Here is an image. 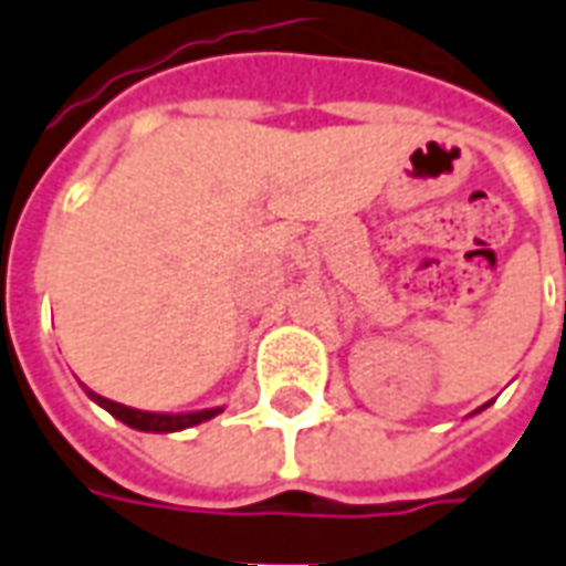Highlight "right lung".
<instances>
[{
    "mask_svg": "<svg viewBox=\"0 0 566 566\" xmlns=\"http://www.w3.org/2000/svg\"><path fill=\"white\" fill-rule=\"evenodd\" d=\"M91 401L109 410L116 420H122L125 426H132L137 432H180V429H189V426H199L205 420H214L217 413L223 407H208V410H192V413H156V410H137V407H125L118 401H109L104 395L88 392Z\"/></svg>",
    "mask_w": 566,
    "mask_h": 566,
    "instance_id": "obj_1",
    "label": "right lung"
}]
</instances>
